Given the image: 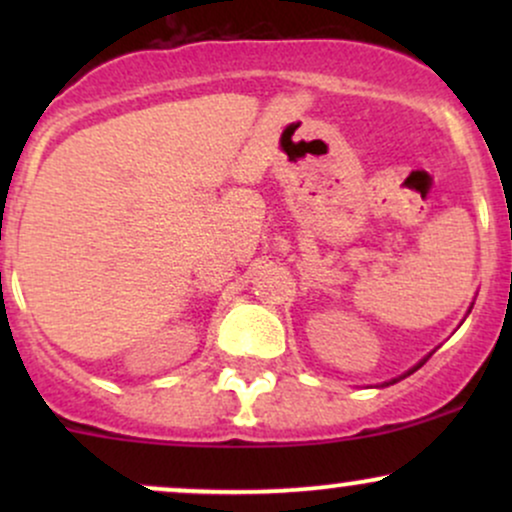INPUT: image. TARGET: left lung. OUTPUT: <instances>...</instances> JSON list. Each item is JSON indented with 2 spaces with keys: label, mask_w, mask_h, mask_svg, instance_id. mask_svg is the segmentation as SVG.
<instances>
[{
  "label": "left lung",
  "mask_w": 512,
  "mask_h": 512,
  "mask_svg": "<svg viewBox=\"0 0 512 512\" xmlns=\"http://www.w3.org/2000/svg\"><path fill=\"white\" fill-rule=\"evenodd\" d=\"M467 313H472V308H469V310H467ZM428 356H431V354H428ZM428 356H426V358H421V361H419V363H416V366H414V368H409V370H407V373H404V375H399V378H392V380H390V383H385V385H395V383H397V380L407 378V375H411V373H414V370H419V368H421V366H424V363L428 361Z\"/></svg>",
  "instance_id": "8db88e82"
}]
</instances>
